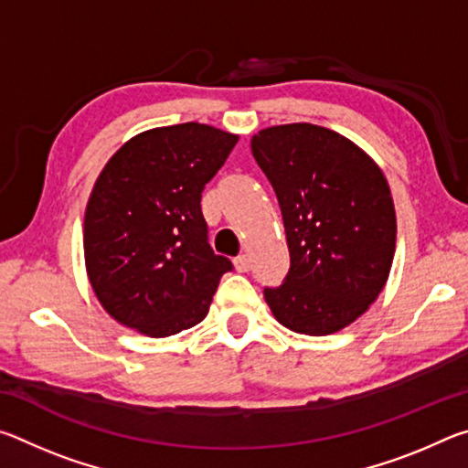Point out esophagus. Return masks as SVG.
Wrapping results in <instances>:
<instances>
[{"label":"esophagus","instance_id":"1","mask_svg":"<svg viewBox=\"0 0 468 468\" xmlns=\"http://www.w3.org/2000/svg\"><path fill=\"white\" fill-rule=\"evenodd\" d=\"M235 268L239 272H248L251 268V258L248 256V253H241V256L235 258Z\"/></svg>","mask_w":468,"mask_h":468}]
</instances>
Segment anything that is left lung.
Returning a JSON list of instances; mask_svg holds the SVG:
<instances>
[{
	"label": "left lung",
	"instance_id": "1",
	"mask_svg": "<svg viewBox=\"0 0 468 468\" xmlns=\"http://www.w3.org/2000/svg\"><path fill=\"white\" fill-rule=\"evenodd\" d=\"M251 153L279 197L291 253L287 279L264 289L266 303L297 335H335L369 310L390 274V186L366 150L322 125L264 128Z\"/></svg>",
	"mask_w": 468,
	"mask_h": 468
}]
</instances>
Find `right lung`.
<instances>
[{"label": "right lung", "mask_w": 468, "mask_h": 468, "mask_svg": "<svg viewBox=\"0 0 468 468\" xmlns=\"http://www.w3.org/2000/svg\"><path fill=\"white\" fill-rule=\"evenodd\" d=\"M239 136L206 123L153 128L109 158L84 212V262L111 318L163 338L200 324L233 268L208 245L202 189Z\"/></svg>", "instance_id": "1"}]
</instances>
